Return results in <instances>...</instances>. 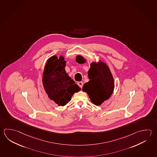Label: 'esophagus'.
<instances>
[{
	"label": "esophagus",
	"mask_w": 157,
	"mask_h": 157,
	"mask_svg": "<svg viewBox=\"0 0 157 157\" xmlns=\"http://www.w3.org/2000/svg\"><path fill=\"white\" fill-rule=\"evenodd\" d=\"M78 85L79 86L80 88H82V87H83V82H78Z\"/></svg>",
	"instance_id": "1"
}]
</instances>
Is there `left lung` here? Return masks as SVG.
Masks as SVG:
<instances>
[{"label":"left lung","instance_id":"left-lung-1","mask_svg":"<svg viewBox=\"0 0 157 157\" xmlns=\"http://www.w3.org/2000/svg\"><path fill=\"white\" fill-rule=\"evenodd\" d=\"M88 77L90 80L84 84L83 90L86 92L93 103L101 105L113 92L114 83L112 73L105 63L93 62L90 64Z\"/></svg>","mask_w":157,"mask_h":157}]
</instances>
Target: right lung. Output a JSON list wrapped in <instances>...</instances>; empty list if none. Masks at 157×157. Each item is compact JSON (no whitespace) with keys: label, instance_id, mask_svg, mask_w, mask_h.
Listing matches in <instances>:
<instances>
[{"label":"right lung","instance_id":"right-lung-1","mask_svg":"<svg viewBox=\"0 0 157 157\" xmlns=\"http://www.w3.org/2000/svg\"><path fill=\"white\" fill-rule=\"evenodd\" d=\"M65 63L62 56L59 58L51 57L45 65L43 78V86L49 98L61 106L71 100L74 93L81 90L66 73Z\"/></svg>","mask_w":157,"mask_h":157}]
</instances>
